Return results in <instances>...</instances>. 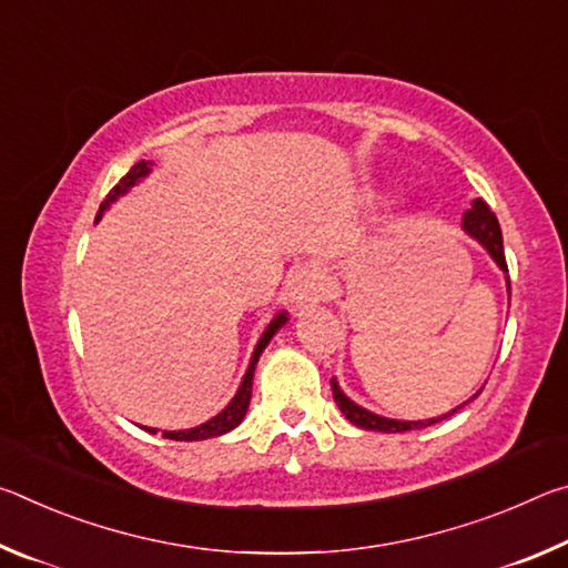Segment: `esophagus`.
<instances>
[{"label": "esophagus", "instance_id": "obj_1", "mask_svg": "<svg viewBox=\"0 0 568 568\" xmlns=\"http://www.w3.org/2000/svg\"><path fill=\"white\" fill-rule=\"evenodd\" d=\"M287 297L295 307H307L323 297V277L315 265H297L287 275Z\"/></svg>", "mask_w": 568, "mask_h": 568}]
</instances>
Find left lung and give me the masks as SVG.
I'll return each instance as SVG.
<instances>
[{"instance_id": "left-lung-1", "label": "left lung", "mask_w": 568, "mask_h": 568, "mask_svg": "<svg viewBox=\"0 0 568 568\" xmlns=\"http://www.w3.org/2000/svg\"><path fill=\"white\" fill-rule=\"evenodd\" d=\"M460 227L466 230V233L476 240V243L486 250L488 255H491V261L498 265V271L506 275V293H508V301H511V283H508V267H506V255H504V237H501V227H498V220L491 213V207H488L484 200H470L468 210L464 213V223ZM333 386V398H335V406L341 408V413L345 418H348L353 426L365 428V430H381V434H406V430H416V428H426V426H434V423L444 420L448 416H454L458 408H464L466 403H470L474 398H478V393L484 388H478L474 396H470L466 403H460L454 410L444 413V416H436V418H423V420H400V418H386V416H378V413H373L368 408L358 406V403L351 400L345 396L343 388L338 386V381H331Z\"/></svg>"}]
</instances>
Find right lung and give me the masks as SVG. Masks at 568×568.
I'll return each mask as SVG.
<instances>
[{"mask_svg": "<svg viewBox=\"0 0 568 568\" xmlns=\"http://www.w3.org/2000/svg\"><path fill=\"white\" fill-rule=\"evenodd\" d=\"M152 172V162H148V160H140L138 165H134L128 175H124L118 185L112 187V192L108 197H104V203L100 205V213H98V223H100V217L108 213L110 210V205L112 203H118V200L122 197V195H128V192L138 185V182H142L145 180L148 175ZM287 323V311H281L275 315V318L267 323V328L263 331V335H261V341L255 343V351H253V355H250V363H247V371H245V376H243V381H240V386H237V393L233 398H230V403L227 406L217 413V416H213L210 420H205V423H200V426H195V428H182V430H162V436L165 438H170V440H205V438H217V436H225V434H230V430L233 428H237L240 423H243V418H245V413H247V406H250V396H253V376H255V365H257V361H261V355H263V351L267 348V343L273 341V335L283 328V325ZM145 430H150V434H158V428H148V426H142Z\"/></svg>", "mask_w": 568, "mask_h": 568, "instance_id": "add662e5", "label": "right lung"}]
</instances>
